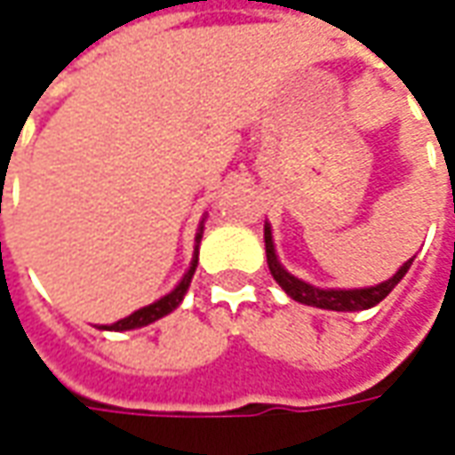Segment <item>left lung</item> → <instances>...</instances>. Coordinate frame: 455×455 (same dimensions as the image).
Returning <instances> with one entry per match:
<instances>
[{"mask_svg": "<svg viewBox=\"0 0 455 455\" xmlns=\"http://www.w3.org/2000/svg\"><path fill=\"white\" fill-rule=\"evenodd\" d=\"M264 242H267V264H269V272H272V276L279 282V287L287 291L294 302L320 307V309H335V312H360V309H370V307H375L378 302H383L385 297L395 290V284L405 276V272L411 269V264H413V259H408L393 279H387L383 284H375V287H368V290H317V287L307 284L302 279L291 276L290 272H284V267L276 261L275 242H272L269 227H264Z\"/></svg>", "mask_w": 455, "mask_h": 455, "instance_id": "1", "label": "left lung"}]
</instances>
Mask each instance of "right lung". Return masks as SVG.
Returning <instances> with one entry per match:
<instances>
[{"label": "right lung", "mask_w": 455, "mask_h": 455, "mask_svg": "<svg viewBox=\"0 0 455 455\" xmlns=\"http://www.w3.org/2000/svg\"><path fill=\"white\" fill-rule=\"evenodd\" d=\"M201 231H204V224H201V228H198V234H196V254H194V261H191V269H188V272L183 275V279L179 282V287L171 291V294H165L164 299H158V302H153V305L143 307V309H138V312H133V315H131V317H125V320L113 322V324H105L102 330H116V332H123V330H135V327L150 324V322H156V320H161V317H165L168 312H173V309L180 305L183 294H186L188 284H191V276H194V272H196Z\"/></svg>", "instance_id": "right-lung-1"}]
</instances>
